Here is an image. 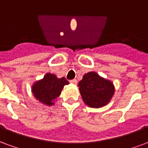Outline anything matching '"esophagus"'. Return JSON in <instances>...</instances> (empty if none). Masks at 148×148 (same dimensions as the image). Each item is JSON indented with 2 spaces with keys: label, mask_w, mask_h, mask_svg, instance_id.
I'll return each instance as SVG.
<instances>
[{
  "label": "esophagus",
  "mask_w": 148,
  "mask_h": 148,
  "mask_svg": "<svg viewBox=\"0 0 148 148\" xmlns=\"http://www.w3.org/2000/svg\"><path fill=\"white\" fill-rule=\"evenodd\" d=\"M69 82L71 84H77V80H76L75 79H71Z\"/></svg>",
  "instance_id": "1"
}]
</instances>
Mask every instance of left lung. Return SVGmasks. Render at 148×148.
Returning a JSON list of instances; mask_svg holds the SVG:
<instances>
[{
    "label": "left lung",
    "mask_w": 148,
    "mask_h": 148,
    "mask_svg": "<svg viewBox=\"0 0 148 148\" xmlns=\"http://www.w3.org/2000/svg\"><path fill=\"white\" fill-rule=\"evenodd\" d=\"M78 86L85 104L93 108L106 105L114 94L112 82L99 76L95 72L85 74Z\"/></svg>",
    "instance_id": "left-lung-1"
}]
</instances>
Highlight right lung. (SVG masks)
<instances>
[{
	"label": "right lung",
	"instance_id": "1",
	"mask_svg": "<svg viewBox=\"0 0 148 148\" xmlns=\"http://www.w3.org/2000/svg\"><path fill=\"white\" fill-rule=\"evenodd\" d=\"M69 82L64 77L58 79L51 73H47L44 78L34 83L32 86V92L35 99L47 106L54 104L55 99L60 95L64 85Z\"/></svg>",
	"mask_w": 148,
	"mask_h": 148
}]
</instances>
